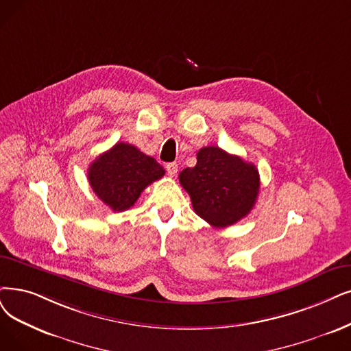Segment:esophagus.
<instances>
[{
    "label": "esophagus",
    "instance_id": "obj_1",
    "mask_svg": "<svg viewBox=\"0 0 351 351\" xmlns=\"http://www.w3.org/2000/svg\"><path fill=\"white\" fill-rule=\"evenodd\" d=\"M165 170L168 173V176L170 177H176L177 173H178V164L177 162H168L165 165Z\"/></svg>",
    "mask_w": 351,
    "mask_h": 351
}]
</instances>
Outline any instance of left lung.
Returning a JSON list of instances; mask_svg holds the SVG:
<instances>
[{"label":"left lung","instance_id":"8db88e82","mask_svg":"<svg viewBox=\"0 0 351 351\" xmlns=\"http://www.w3.org/2000/svg\"><path fill=\"white\" fill-rule=\"evenodd\" d=\"M195 215L215 228L239 221L254 208L259 193L258 168L219 147L197 152V164L178 176Z\"/></svg>","mask_w":351,"mask_h":351}]
</instances>
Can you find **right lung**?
I'll use <instances>...</instances> for the list:
<instances>
[{"mask_svg":"<svg viewBox=\"0 0 351 351\" xmlns=\"http://www.w3.org/2000/svg\"><path fill=\"white\" fill-rule=\"evenodd\" d=\"M164 174L156 160L125 143L101 154L88 168L92 190L114 212L132 207L145 187Z\"/></svg>","mask_w":351,"mask_h":351,"instance_id":"right-lung-1","label":"right lung"}]
</instances>
